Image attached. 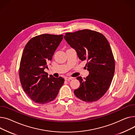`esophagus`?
<instances>
[{"label": "esophagus", "mask_w": 135, "mask_h": 135, "mask_svg": "<svg viewBox=\"0 0 135 135\" xmlns=\"http://www.w3.org/2000/svg\"><path fill=\"white\" fill-rule=\"evenodd\" d=\"M74 78H73V77H65V80H66V81H70V80H73Z\"/></svg>", "instance_id": "obj_1"}]
</instances>
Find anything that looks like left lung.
<instances>
[{"label":"left lung","mask_w":135,"mask_h":135,"mask_svg":"<svg viewBox=\"0 0 135 135\" xmlns=\"http://www.w3.org/2000/svg\"><path fill=\"white\" fill-rule=\"evenodd\" d=\"M64 38L75 49L81 60H86L89 75L78 77L80 87L74 90L75 95L85 102L100 99L108 90L115 70V61L108 41L102 34L89 29L66 33Z\"/></svg>","instance_id":"8db88e82"}]
</instances>
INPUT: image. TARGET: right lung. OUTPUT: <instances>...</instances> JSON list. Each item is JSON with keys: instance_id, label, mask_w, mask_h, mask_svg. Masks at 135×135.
<instances>
[{"instance_id": "obj_1", "label": "right lung", "mask_w": 135, "mask_h": 135, "mask_svg": "<svg viewBox=\"0 0 135 135\" xmlns=\"http://www.w3.org/2000/svg\"><path fill=\"white\" fill-rule=\"evenodd\" d=\"M62 38V35L42 34L30 39L24 49L20 66V81L24 91L37 104L53 101L64 84L62 77H49L44 71Z\"/></svg>"}]
</instances>
